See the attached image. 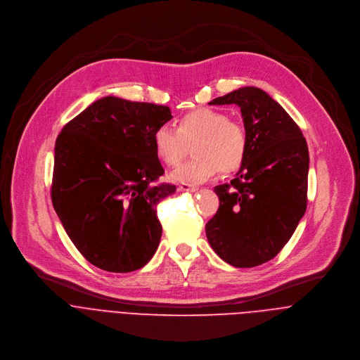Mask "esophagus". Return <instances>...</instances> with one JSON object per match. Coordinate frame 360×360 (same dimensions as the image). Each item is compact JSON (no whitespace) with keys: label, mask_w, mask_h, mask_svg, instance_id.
<instances>
[{"label":"esophagus","mask_w":360,"mask_h":360,"mask_svg":"<svg viewBox=\"0 0 360 360\" xmlns=\"http://www.w3.org/2000/svg\"><path fill=\"white\" fill-rule=\"evenodd\" d=\"M178 189H179V191H188V192H195V191H198L196 186H192V185H189V184H181Z\"/></svg>","instance_id":"1"}]
</instances>
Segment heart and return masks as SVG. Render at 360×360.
I'll list each match as a JSON object with an SVG mask.
<instances>
[{"instance_id":"heart-1","label":"heart","mask_w":360,"mask_h":360,"mask_svg":"<svg viewBox=\"0 0 360 360\" xmlns=\"http://www.w3.org/2000/svg\"><path fill=\"white\" fill-rule=\"evenodd\" d=\"M152 139L157 157L171 168L186 158L192 145L195 157L172 174V179L182 184L205 182L219 169L224 174L239 171L249 149L245 127L215 108L192 110L176 121V128L158 127Z\"/></svg>"}]
</instances>
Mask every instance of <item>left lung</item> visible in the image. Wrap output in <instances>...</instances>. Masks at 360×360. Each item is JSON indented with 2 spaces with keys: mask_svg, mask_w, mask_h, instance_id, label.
<instances>
[{
  "mask_svg": "<svg viewBox=\"0 0 360 360\" xmlns=\"http://www.w3.org/2000/svg\"><path fill=\"white\" fill-rule=\"evenodd\" d=\"M210 104L240 108L249 149L236 178L214 188L219 208L205 231L221 259L253 268L275 258L304 215L309 150L297 124L259 88L243 86Z\"/></svg>",
  "mask_w": 360,
  "mask_h": 360,
  "instance_id": "obj_1",
  "label": "left lung"
}]
</instances>
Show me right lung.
<instances>
[{"mask_svg": "<svg viewBox=\"0 0 360 360\" xmlns=\"http://www.w3.org/2000/svg\"><path fill=\"white\" fill-rule=\"evenodd\" d=\"M171 118L165 105L105 96L57 138L54 210L75 248L102 271L141 269L160 245L157 207L176 186L158 182L165 171L152 136Z\"/></svg>", "mask_w": 360, "mask_h": 360, "instance_id": "obj_1", "label": "right lung"}]
</instances>
